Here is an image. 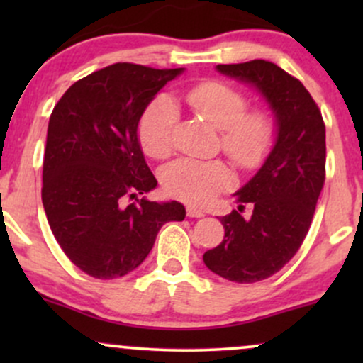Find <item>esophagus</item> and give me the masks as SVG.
Instances as JSON below:
<instances>
[{"mask_svg": "<svg viewBox=\"0 0 363 363\" xmlns=\"http://www.w3.org/2000/svg\"><path fill=\"white\" fill-rule=\"evenodd\" d=\"M186 213H187V216H191V218H201V216H205V211L198 210V208H194V206H187Z\"/></svg>", "mask_w": 363, "mask_h": 363, "instance_id": "1", "label": "esophagus"}]
</instances>
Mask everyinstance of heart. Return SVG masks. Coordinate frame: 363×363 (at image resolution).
Returning <instances> with one entry per match:
<instances>
[{
  "label": "heart",
  "mask_w": 363,
  "mask_h": 363,
  "mask_svg": "<svg viewBox=\"0 0 363 363\" xmlns=\"http://www.w3.org/2000/svg\"><path fill=\"white\" fill-rule=\"evenodd\" d=\"M184 101L196 114L222 131V148L242 169L257 167L274 140L272 116L262 111L245 112L247 101L240 91L220 82H205L186 90ZM179 112L176 104L162 95L140 119L138 138L145 153L165 158L172 152ZM232 172L220 160L177 158L162 172V184L174 198L206 205L232 184Z\"/></svg>",
  "instance_id": "obj_1"
}]
</instances>
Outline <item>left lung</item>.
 Listing matches in <instances>:
<instances>
[{
  "label": "left lung",
  "mask_w": 363,
  "mask_h": 363,
  "mask_svg": "<svg viewBox=\"0 0 363 363\" xmlns=\"http://www.w3.org/2000/svg\"><path fill=\"white\" fill-rule=\"evenodd\" d=\"M216 72L247 83L274 116V143L257 172L234 194L239 211L220 218L225 237L203 254L206 268L235 283L280 272L309 232L326 172V128L314 99L297 78L264 60L218 65ZM249 202L253 215L240 211Z\"/></svg>",
  "instance_id": "obj_1"
}]
</instances>
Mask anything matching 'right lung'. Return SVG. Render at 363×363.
Here are the masks:
<instances>
[{
	"label": "right lung",
	"mask_w": 363,
	"mask_h": 363,
	"mask_svg": "<svg viewBox=\"0 0 363 363\" xmlns=\"http://www.w3.org/2000/svg\"><path fill=\"white\" fill-rule=\"evenodd\" d=\"M184 68L116 62L73 83L48 126L43 205L57 244L82 272L101 280L136 269L167 222H182L179 201H148L157 187L138 124L155 95ZM135 203L125 205V199Z\"/></svg>",
	"instance_id": "1"
}]
</instances>
